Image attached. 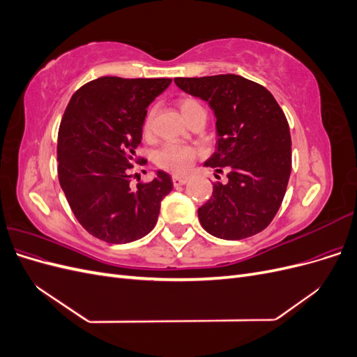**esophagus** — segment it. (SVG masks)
I'll return each instance as SVG.
<instances>
[{"label":"esophagus","instance_id":"esophagus-1","mask_svg":"<svg viewBox=\"0 0 357 357\" xmlns=\"http://www.w3.org/2000/svg\"><path fill=\"white\" fill-rule=\"evenodd\" d=\"M186 183H188V178H186V177L172 176V185H174L176 188H177V186H183V185H186Z\"/></svg>","mask_w":357,"mask_h":357}]
</instances>
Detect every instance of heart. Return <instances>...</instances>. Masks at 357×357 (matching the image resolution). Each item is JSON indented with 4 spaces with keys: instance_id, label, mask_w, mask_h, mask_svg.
<instances>
[{
    "instance_id": "b5f03b06",
    "label": "heart",
    "mask_w": 357,
    "mask_h": 357,
    "mask_svg": "<svg viewBox=\"0 0 357 357\" xmlns=\"http://www.w3.org/2000/svg\"><path fill=\"white\" fill-rule=\"evenodd\" d=\"M178 109L183 117L186 119L197 110H201L202 107L198 101L190 100V98H183L178 101ZM153 116L155 112L150 110L144 121H143V134L149 135L152 132V126H153ZM197 150L185 146V144H177V143H168L164 147H162L158 155H156V165L162 169L174 172V174H186V172L190 169L193 165V162L197 159Z\"/></svg>"
}]
</instances>
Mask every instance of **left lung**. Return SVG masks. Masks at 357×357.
Returning <instances> with one entry per match:
<instances>
[{
    "label": "left lung",
    "mask_w": 357,
    "mask_h": 357,
    "mask_svg": "<svg viewBox=\"0 0 357 357\" xmlns=\"http://www.w3.org/2000/svg\"><path fill=\"white\" fill-rule=\"evenodd\" d=\"M174 82L213 109L219 139L204 165L219 174L228 171V183H215L211 198L198 208L202 228L222 240L264 231L283 202L291 169V139L282 107L262 84L236 74Z\"/></svg>",
    "instance_id": "8db88e82"
}]
</instances>
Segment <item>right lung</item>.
Here are the masks:
<instances>
[{"mask_svg": "<svg viewBox=\"0 0 357 357\" xmlns=\"http://www.w3.org/2000/svg\"><path fill=\"white\" fill-rule=\"evenodd\" d=\"M171 79H95L74 92L58 132V177L83 228L95 238L125 244L155 228L171 177L131 188V169L146 165L135 156L147 107Z\"/></svg>", "mask_w": 357, "mask_h": 357, "instance_id": "right-lung-1", "label": "right lung"}]
</instances>
